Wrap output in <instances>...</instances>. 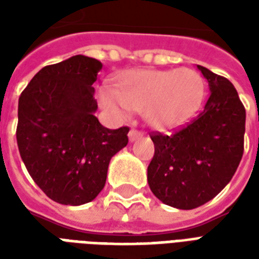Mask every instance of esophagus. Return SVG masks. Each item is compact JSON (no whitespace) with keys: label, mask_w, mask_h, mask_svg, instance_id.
Masks as SVG:
<instances>
[{"label":"esophagus","mask_w":259,"mask_h":259,"mask_svg":"<svg viewBox=\"0 0 259 259\" xmlns=\"http://www.w3.org/2000/svg\"><path fill=\"white\" fill-rule=\"evenodd\" d=\"M143 136V132H139V130L136 129H132L129 132V139L130 141H135L136 139H139V137H141Z\"/></svg>","instance_id":"1"}]
</instances>
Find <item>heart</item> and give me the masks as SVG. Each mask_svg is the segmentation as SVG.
<instances>
[{"mask_svg":"<svg viewBox=\"0 0 259 259\" xmlns=\"http://www.w3.org/2000/svg\"><path fill=\"white\" fill-rule=\"evenodd\" d=\"M205 84L193 69H135L120 76L118 90L102 87L98 100L119 116L144 111L148 123L159 130L178 129L200 108Z\"/></svg>","mask_w":259,"mask_h":259,"instance_id":"obj_1","label":"heart"}]
</instances>
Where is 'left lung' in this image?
<instances>
[{
  "label": "left lung",
  "mask_w": 259,
  "mask_h": 259,
  "mask_svg": "<svg viewBox=\"0 0 259 259\" xmlns=\"http://www.w3.org/2000/svg\"><path fill=\"white\" fill-rule=\"evenodd\" d=\"M209 96L201 113L174 135L152 133L155 152L147 169L150 189L163 204L204 205L233 178L244 151L245 109L226 77L197 65Z\"/></svg>",
  "instance_id": "8db88e82"
}]
</instances>
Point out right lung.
Here are the masks:
<instances>
[{
    "label": "right lung",
    "instance_id": "right-lung-1",
    "mask_svg": "<svg viewBox=\"0 0 259 259\" xmlns=\"http://www.w3.org/2000/svg\"><path fill=\"white\" fill-rule=\"evenodd\" d=\"M102 64L74 55L37 72L19 97L16 140L31 179L64 205L90 202L105 186L111 158L127 146L129 127H104L94 112Z\"/></svg>",
    "mask_w": 259,
    "mask_h": 259
}]
</instances>
